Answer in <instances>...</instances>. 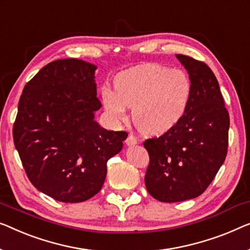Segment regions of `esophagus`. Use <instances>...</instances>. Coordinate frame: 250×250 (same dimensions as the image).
<instances>
[{
  "label": "esophagus",
  "mask_w": 250,
  "mask_h": 250,
  "mask_svg": "<svg viewBox=\"0 0 250 250\" xmlns=\"http://www.w3.org/2000/svg\"><path fill=\"white\" fill-rule=\"evenodd\" d=\"M125 142L128 146H135V144H137V139L134 135H128Z\"/></svg>",
  "instance_id": "esophagus-1"
}]
</instances>
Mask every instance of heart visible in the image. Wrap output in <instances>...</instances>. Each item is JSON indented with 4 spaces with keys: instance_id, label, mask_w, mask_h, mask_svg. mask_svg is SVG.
I'll use <instances>...</instances> for the list:
<instances>
[{
    "instance_id": "heart-1",
    "label": "heart",
    "mask_w": 250,
    "mask_h": 250,
    "mask_svg": "<svg viewBox=\"0 0 250 250\" xmlns=\"http://www.w3.org/2000/svg\"><path fill=\"white\" fill-rule=\"evenodd\" d=\"M115 92L104 89L103 104L115 122L126 118V107L133 108V122L146 135H161L185 116L193 95V83L183 70L159 64H143L119 73Z\"/></svg>"
}]
</instances>
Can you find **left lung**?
<instances>
[{"label":"left lung","instance_id":"8db88e82","mask_svg":"<svg viewBox=\"0 0 250 250\" xmlns=\"http://www.w3.org/2000/svg\"><path fill=\"white\" fill-rule=\"evenodd\" d=\"M189 74L193 95L175 127L144 141L150 157L146 189L166 203L203 194L226 160L230 118L214 73L204 62L177 54Z\"/></svg>","mask_w":250,"mask_h":250}]
</instances>
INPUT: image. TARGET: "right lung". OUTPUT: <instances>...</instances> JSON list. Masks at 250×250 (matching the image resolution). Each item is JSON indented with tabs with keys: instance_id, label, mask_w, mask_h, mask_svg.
Masks as SVG:
<instances>
[{
	"instance_id": "right-lung-1",
	"label": "right lung",
	"mask_w": 250,
	"mask_h": 250,
	"mask_svg": "<svg viewBox=\"0 0 250 250\" xmlns=\"http://www.w3.org/2000/svg\"><path fill=\"white\" fill-rule=\"evenodd\" d=\"M97 66L82 60H57L29 81L20 97L13 141L29 180L64 203L98 193L107 161L127 133L107 131L95 121Z\"/></svg>"
}]
</instances>
